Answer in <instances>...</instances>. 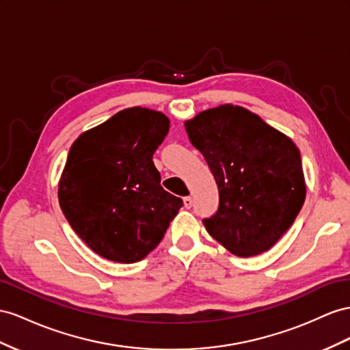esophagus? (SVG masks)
<instances>
[{"label": "esophagus", "instance_id": "obj_1", "mask_svg": "<svg viewBox=\"0 0 350 350\" xmlns=\"http://www.w3.org/2000/svg\"><path fill=\"white\" fill-rule=\"evenodd\" d=\"M183 204H185V207H186V208H191V207H192V204H193V201H192L191 196H185V198H183Z\"/></svg>", "mask_w": 350, "mask_h": 350}]
</instances>
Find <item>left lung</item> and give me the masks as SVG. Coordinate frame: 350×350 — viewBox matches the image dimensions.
Listing matches in <instances>:
<instances>
[{
  "instance_id": "1",
  "label": "left lung",
  "mask_w": 350,
  "mask_h": 350,
  "mask_svg": "<svg viewBox=\"0 0 350 350\" xmlns=\"http://www.w3.org/2000/svg\"><path fill=\"white\" fill-rule=\"evenodd\" d=\"M185 127L219 187V208L202 219L205 229L235 256L267 252L306 196L297 146L260 116L232 105L204 111Z\"/></svg>"
}]
</instances>
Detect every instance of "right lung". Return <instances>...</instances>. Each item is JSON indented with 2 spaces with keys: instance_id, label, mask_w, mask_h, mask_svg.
<instances>
[{
  "instance_id": "1",
  "label": "right lung",
  "mask_w": 350,
  "mask_h": 350,
  "mask_svg": "<svg viewBox=\"0 0 350 350\" xmlns=\"http://www.w3.org/2000/svg\"><path fill=\"white\" fill-rule=\"evenodd\" d=\"M168 129L164 113L130 107L70 146L59 183L60 208L75 234L107 260L145 258L183 205L161 186L152 161Z\"/></svg>"
}]
</instances>
